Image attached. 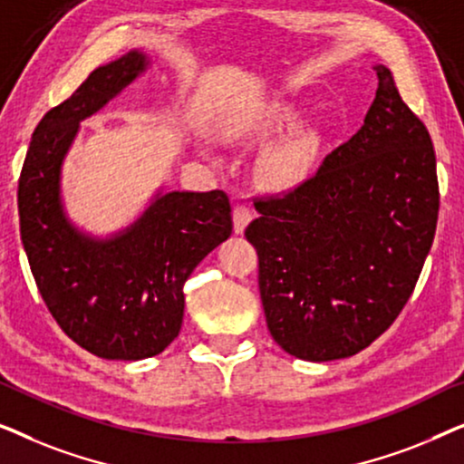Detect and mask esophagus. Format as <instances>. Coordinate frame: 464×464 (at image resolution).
<instances>
[{
  "mask_svg": "<svg viewBox=\"0 0 464 464\" xmlns=\"http://www.w3.org/2000/svg\"><path fill=\"white\" fill-rule=\"evenodd\" d=\"M232 219H234V232L243 234L245 227L249 226V221H251V208L245 205H238L237 208H234Z\"/></svg>",
  "mask_w": 464,
  "mask_h": 464,
  "instance_id": "obj_1",
  "label": "esophagus"
}]
</instances>
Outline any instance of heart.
I'll list each match as a JSON object with an SVG mask.
<instances>
[{
  "mask_svg": "<svg viewBox=\"0 0 464 464\" xmlns=\"http://www.w3.org/2000/svg\"><path fill=\"white\" fill-rule=\"evenodd\" d=\"M297 118L295 105L272 101L232 126L234 137L264 139ZM323 150V130L313 122H295L262 150L257 177L270 189L297 188L313 175Z\"/></svg>",
  "mask_w": 464,
  "mask_h": 464,
  "instance_id": "heart-1",
  "label": "heart"
}]
</instances>
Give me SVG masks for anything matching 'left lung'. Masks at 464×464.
<instances>
[{
    "mask_svg": "<svg viewBox=\"0 0 464 464\" xmlns=\"http://www.w3.org/2000/svg\"><path fill=\"white\" fill-rule=\"evenodd\" d=\"M351 141L313 179L257 202L245 230L257 249L270 335L304 361L346 359L386 332L433 245L440 188L427 126L384 65Z\"/></svg>",
    "mask_w": 464,
    "mask_h": 464,
    "instance_id": "left-lung-1",
    "label": "left lung"
}]
</instances>
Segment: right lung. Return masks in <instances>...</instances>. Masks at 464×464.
<instances>
[{"label":"right lung","instance_id":"add662e5","mask_svg":"<svg viewBox=\"0 0 464 464\" xmlns=\"http://www.w3.org/2000/svg\"><path fill=\"white\" fill-rule=\"evenodd\" d=\"M151 67L130 50L94 69L31 137L18 181L21 240L37 289L63 332L101 359L139 361L162 353L183 321V283L215 246L230 238L224 192H164L122 230H82L63 200V162L80 124Z\"/></svg>","mask_w":464,"mask_h":464}]
</instances>
